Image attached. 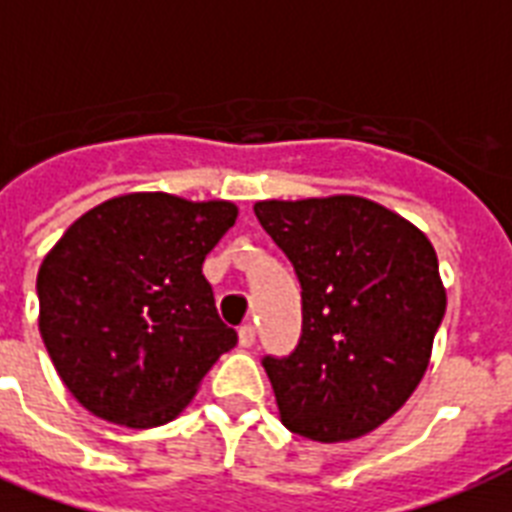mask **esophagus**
<instances>
[{"mask_svg": "<svg viewBox=\"0 0 512 512\" xmlns=\"http://www.w3.org/2000/svg\"><path fill=\"white\" fill-rule=\"evenodd\" d=\"M255 337H257L255 324H241V327H239V345H241V348H252V345H255Z\"/></svg>", "mask_w": 512, "mask_h": 512, "instance_id": "esophagus-1", "label": "esophagus"}]
</instances>
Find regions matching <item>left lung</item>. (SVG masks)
<instances>
[{"label": "left lung", "mask_w": 512, "mask_h": 512, "mask_svg": "<svg viewBox=\"0 0 512 512\" xmlns=\"http://www.w3.org/2000/svg\"><path fill=\"white\" fill-rule=\"evenodd\" d=\"M255 215L303 289L297 348L263 358L281 422L321 444L372 433L428 369L446 311L436 249L361 196L257 201Z\"/></svg>", "instance_id": "8db88e82"}]
</instances>
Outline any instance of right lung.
<instances>
[{"label":"right lung","mask_w":512,"mask_h":512,"mask_svg":"<svg viewBox=\"0 0 512 512\" xmlns=\"http://www.w3.org/2000/svg\"><path fill=\"white\" fill-rule=\"evenodd\" d=\"M231 201L116 196L68 228L36 276L39 332L71 396L100 420H175L236 332L201 273Z\"/></svg>","instance_id":"right-lung-1"}]
</instances>
